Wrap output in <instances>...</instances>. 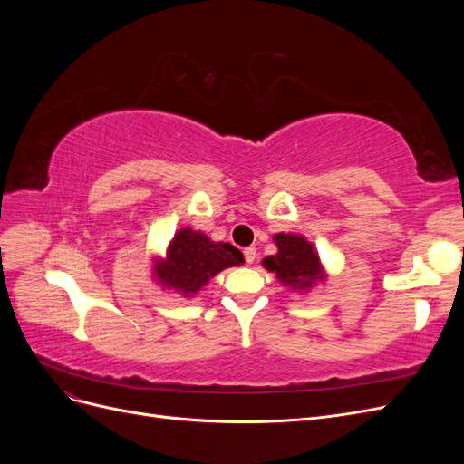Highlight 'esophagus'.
Listing matches in <instances>:
<instances>
[{"label": "esophagus", "mask_w": 464, "mask_h": 464, "mask_svg": "<svg viewBox=\"0 0 464 464\" xmlns=\"http://www.w3.org/2000/svg\"><path fill=\"white\" fill-rule=\"evenodd\" d=\"M256 247H246L244 249V257H246V263H254L256 261Z\"/></svg>", "instance_id": "34e87169"}]
</instances>
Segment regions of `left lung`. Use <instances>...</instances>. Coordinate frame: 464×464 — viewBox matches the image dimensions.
Wrapping results in <instances>:
<instances>
[{
    "instance_id": "1",
    "label": "left lung",
    "mask_w": 464,
    "mask_h": 464,
    "mask_svg": "<svg viewBox=\"0 0 464 464\" xmlns=\"http://www.w3.org/2000/svg\"><path fill=\"white\" fill-rule=\"evenodd\" d=\"M273 240L278 247L276 256L263 259L266 271L276 275V278L290 290L307 292L314 285L325 280L317 251L314 244L305 240L300 234H275Z\"/></svg>"
}]
</instances>
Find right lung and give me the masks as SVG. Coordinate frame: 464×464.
I'll return each instance as SVG.
<instances>
[{
    "mask_svg": "<svg viewBox=\"0 0 464 464\" xmlns=\"http://www.w3.org/2000/svg\"><path fill=\"white\" fill-rule=\"evenodd\" d=\"M242 263V251L232 244L213 242L199 230L181 228L168 244L166 256L154 259L152 271L164 288H172L189 298L215 275Z\"/></svg>",
    "mask_w": 464,
    "mask_h": 464,
    "instance_id": "1",
    "label": "right lung"
}]
</instances>
